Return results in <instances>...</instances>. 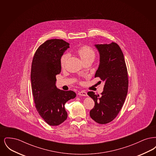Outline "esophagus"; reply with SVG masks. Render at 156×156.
<instances>
[{
  "label": "esophagus",
  "mask_w": 156,
  "mask_h": 156,
  "mask_svg": "<svg viewBox=\"0 0 156 156\" xmlns=\"http://www.w3.org/2000/svg\"><path fill=\"white\" fill-rule=\"evenodd\" d=\"M78 95H81V96H85H85H87V93L84 90H82V91H80V92H78Z\"/></svg>",
  "instance_id": "esophagus-1"
}]
</instances>
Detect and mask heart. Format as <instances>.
I'll list each match as a JSON object with an SVG mask.
<instances>
[{
    "label": "heart",
    "mask_w": 156,
    "mask_h": 156,
    "mask_svg": "<svg viewBox=\"0 0 156 156\" xmlns=\"http://www.w3.org/2000/svg\"><path fill=\"white\" fill-rule=\"evenodd\" d=\"M76 52L80 56V57L81 58L83 62L89 60L93 61L96 56V53L95 50L91 47L88 45H83L80 47L76 50ZM68 57V55L67 53H64L62 55V56L60 58L61 67H64L65 66Z\"/></svg>",
    "instance_id": "b5f03b06"
}]
</instances>
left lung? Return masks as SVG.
Returning <instances> with one entry per match:
<instances>
[{
  "label": "left lung",
  "instance_id": "1",
  "mask_svg": "<svg viewBox=\"0 0 156 156\" xmlns=\"http://www.w3.org/2000/svg\"><path fill=\"white\" fill-rule=\"evenodd\" d=\"M100 54V64L95 78L105 82L101 95L89 91L95 106L90 116L99 124H106L115 119L121 110L128 91L129 78L123 52L119 45H95Z\"/></svg>",
  "mask_w": 156,
  "mask_h": 156
}]
</instances>
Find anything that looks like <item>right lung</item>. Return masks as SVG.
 Listing matches in <instances>:
<instances>
[{
    "instance_id": "obj_1",
    "label": "right lung",
    "mask_w": 156,
    "mask_h": 156,
    "mask_svg": "<svg viewBox=\"0 0 156 156\" xmlns=\"http://www.w3.org/2000/svg\"><path fill=\"white\" fill-rule=\"evenodd\" d=\"M62 39H51L40 45L31 68L32 93L36 110L50 126H58L67 118L65 104L76 97L73 90L57 89L56 75L61 73L60 58L69 47Z\"/></svg>"
}]
</instances>
